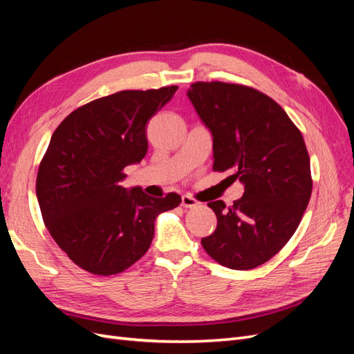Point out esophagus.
Instances as JSON below:
<instances>
[{"label": "esophagus", "mask_w": 354, "mask_h": 354, "mask_svg": "<svg viewBox=\"0 0 354 354\" xmlns=\"http://www.w3.org/2000/svg\"><path fill=\"white\" fill-rule=\"evenodd\" d=\"M181 205H183L185 208H195V207H198V201L189 195H183L181 196Z\"/></svg>", "instance_id": "obj_1"}]
</instances>
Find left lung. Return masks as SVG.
<instances>
[{
  "mask_svg": "<svg viewBox=\"0 0 354 354\" xmlns=\"http://www.w3.org/2000/svg\"><path fill=\"white\" fill-rule=\"evenodd\" d=\"M212 136L214 169H232L245 187L230 208L209 202L217 229L201 241L224 267L250 270L291 239L312 195L304 138L269 95L227 82H195L187 90Z\"/></svg>",
  "mask_w": 354,
  "mask_h": 354,
  "instance_id": "1",
  "label": "left lung"
}]
</instances>
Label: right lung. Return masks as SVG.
I'll return each instance as SVG.
<instances>
[{
    "mask_svg": "<svg viewBox=\"0 0 354 354\" xmlns=\"http://www.w3.org/2000/svg\"><path fill=\"white\" fill-rule=\"evenodd\" d=\"M176 85L127 90L69 113L53 133L37 176V199L51 238L93 274H116L149 250L160 212L180 205L177 194L127 189L124 168L147 152L146 124L171 100Z\"/></svg>",
    "mask_w": 354,
    "mask_h": 354,
    "instance_id": "obj_1",
    "label": "right lung"
}]
</instances>
